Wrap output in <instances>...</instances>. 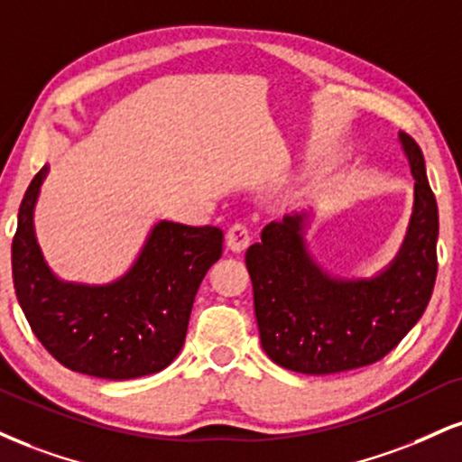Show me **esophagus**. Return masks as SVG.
Here are the masks:
<instances>
[{
	"mask_svg": "<svg viewBox=\"0 0 462 462\" xmlns=\"http://www.w3.org/2000/svg\"><path fill=\"white\" fill-rule=\"evenodd\" d=\"M226 243L232 252H236V254L245 252L249 243H252V230H249L245 224H241V221H238V224L227 227Z\"/></svg>",
	"mask_w": 462,
	"mask_h": 462,
	"instance_id": "esophagus-1",
	"label": "esophagus"
}]
</instances>
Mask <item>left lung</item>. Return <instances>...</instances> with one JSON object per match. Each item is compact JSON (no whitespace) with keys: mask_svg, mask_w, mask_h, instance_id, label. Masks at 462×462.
<instances>
[{"mask_svg":"<svg viewBox=\"0 0 462 462\" xmlns=\"http://www.w3.org/2000/svg\"><path fill=\"white\" fill-rule=\"evenodd\" d=\"M400 142L415 178V207L407 238L383 273H325L305 247V213L271 221L247 249L260 342L282 368L336 374L376 364L424 314L437 277V199L420 146L407 133Z\"/></svg>","mask_w":462,"mask_h":462,"instance_id":"8db88e82","label":"left lung"}]
</instances>
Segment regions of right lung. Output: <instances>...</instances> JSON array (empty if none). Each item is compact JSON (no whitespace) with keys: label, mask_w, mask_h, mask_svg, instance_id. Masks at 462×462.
<instances>
[{"label":"right lung","mask_w":462,"mask_h":462,"mask_svg":"<svg viewBox=\"0 0 462 462\" xmlns=\"http://www.w3.org/2000/svg\"><path fill=\"white\" fill-rule=\"evenodd\" d=\"M44 176L47 168L27 187L13 238L14 291L34 336L66 368L97 379L126 381L168 368L185 344L198 288L221 258L224 232L161 221L118 282L70 284L49 271L34 236Z\"/></svg>","instance_id":"1"}]
</instances>
